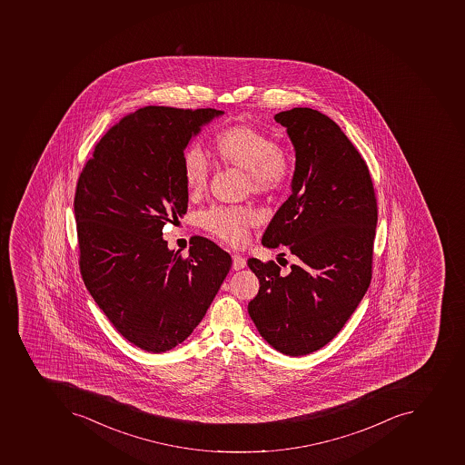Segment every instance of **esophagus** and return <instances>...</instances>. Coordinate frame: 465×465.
I'll list each match as a JSON object with an SVG mask.
<instances>
[{
    "mask_svg": "<svg viewBox=\"0 0 465 465\" xmlns=\"http://www.w3.org/2000/svg\"><path fill=\"white\" fill-rule=\"evenodd\" d=\"M245 264H247V262H245L244 257L240 256V254L232 256V269L234 271H242V269H244Z\"/></svg>",
    "mask_w": 465,
    "mask_h": 465,
    "instance_id": "esophagus-1",
    "label": "esophagus"
}]
</instances>
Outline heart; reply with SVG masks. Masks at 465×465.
<instances>
[{
    "mask_svg": "<svg viewBox=\"0 0 465 465\" xmlns=\"http://www.w3.org/2000/svg\"><path fill=\"white\" fill-rule=\"evenodd\" d=\"M213 151L223 164L247 172V192L260 196L279 193L292 176V155L288 148L252 124H230L218 132L213 138ZM182 172L189 193L205 191L208 160L196 146L183 153ZM259 221V213L249 206H213L199 216L203 230L232 245H242Z\"/></svg>",
    "mask_w": 465,
    "mask_h": 465,
    "instance_id": "heart-1",
    "label": "heart"
}]
</instances>
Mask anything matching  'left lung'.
Here are the masks:
<instances>
[{
    "label": "left lung",
    "mask_w": 465,
    "mask_h": 465,
    "mask_svg": "<svg viewBox=\"0 0 465 465\" xmlns=\"http://www.w3.org/2000/svg\"><path fill=\"white\" fill-rule=\"evenodd\" d=\"M295 148L292 193L274 213L262 244L286 245L288 272L249 259L260 282L249 314L260 336L288 356L333 341L370 288L377 198L365 160L336 122L293 107L274 116Z\"/></svg>",
    "instance_id": "8db88e82"
}]
</instances>
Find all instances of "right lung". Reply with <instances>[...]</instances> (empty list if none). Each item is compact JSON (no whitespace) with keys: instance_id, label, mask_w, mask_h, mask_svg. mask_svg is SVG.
Returning a JSON list of instances; mask_svg holds the SVG:
<instances>
[{"instance_id":"obj_1","label":"right lung","mask_w":465,"mask_h":465,"mask_svg":"<svg viewBox=\"0 0 465 465\" xmlns=\"http://www.w3.org/2000/svg\"><path fill=\"white\" fill-rule=\"evenodd\" d=\"M216 109L146 106L95 145L78 179L80 271L114 329L151 353L193 333L231 269V256L193 237L189 257L170 250L165 223L187 211L182 157Z\"/></svg>"}]
</instances>
